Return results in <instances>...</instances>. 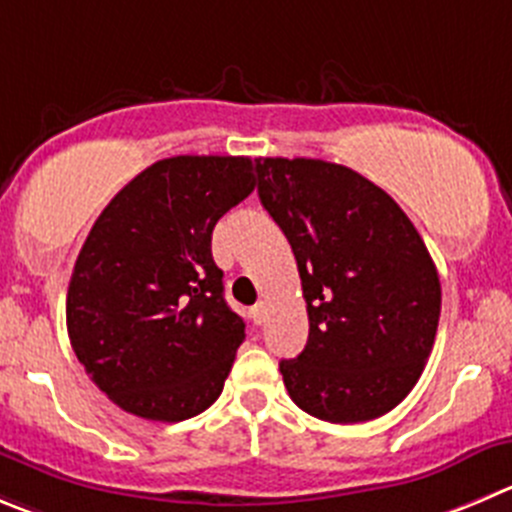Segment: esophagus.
I'll return each mask as SVG.
<instances>
[{
	"label": "esophagus",
	"instance_id": "obj_1",
	"mask_svg": "<svg viewBox=\"0 0 512 512\" xmlns=\"http://www.w3.org/2000/svg\"><path fill=\"white\" fill-rule=\"evenodd\" d=\"M251 319H253V324H259V326L264 324V321H266V304H264V301H259V304L253 306Z\"/></svg>",
	"mask_w": 512,
	"mask_h": 512
}]
</instances>
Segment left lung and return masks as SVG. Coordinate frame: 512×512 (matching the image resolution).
<instances>
[{
    "label": "left lung",
    "instance_id": "1",
    "mask_svg": "<svg viewBox=\"0 0 512 512\" xmlns=\"http://www.w3.org/2000/svg\"><path fill=\"white\" fill-rule=\"evenodd\" d=\"M256 188L289 238L309 342L279 369L311 417L354 425L387 415L420 379L440 321V276L392 196L347 165L259 158Z\"/></svg>",
    "mask_w": 512,
    "mask_h": 512
}]
</instances>
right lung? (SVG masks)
I'll list each match as a JSON object with an SVG mask.
<instances>
[{
  "instance_id": "1",
  "label": "right lung",
  "mask_w": 512,
  "mask_h": 512,
  "mask_svg": "<svg viewBox=\"0 0 512 512\" xmlns=\"http://www.w3.org/2000/svg\"><path fill=\"white\" fill-rule=\"evenodd\" d=\"M241 155L145 168L87 233L67 289V334L92 382L130 415L180 422L221 394L246 324L223 299L218 218L253 191Z\"/></svg>"
}]
</instances>
